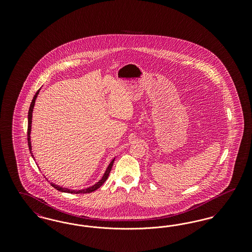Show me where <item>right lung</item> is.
<instances>
[{"label":"right lung","mask_w":252,"mask_h":252,"mask_svg":"<svg viewBox=\"0 0 252 252\" xmlns=\"http://www.w3.org/2000/svg\"><path fill=\"white\" fill-rule=\"evenodd\" d=\"M39 90H40V89H39ZM39 90L36 92V94L33 97V100H32V102H31V105H30V108H29V111H28L27 141H28V146H29V150H30L31 156L33 157V158H34V156H33V153H32V145H31V139H30L31 137H30V134H31V127H32V117H33L32 114H33V109H34V106H35V103H36V97H37V94H39ZM34 159H35V158H34ZM114 159H115V158H112V160H111L110 163L108 164V168L106 169V171H105V173H104L102 179L99 180L98 182H96L94 185H93V186H91V187H88V188H86V189H81V190H70V189H68V188H64V187L60 186V185H58V184H55V183H53V182H50V184H51L55 189H57V190H59V191L62 192H69V193H90V192H94L99 187H101V186L103 185V183H104L106 180H108V175H109V173H110V171H111V168H112V165H113Z\"/></svg>","instance_id":"add662e5"}]
</instances>
